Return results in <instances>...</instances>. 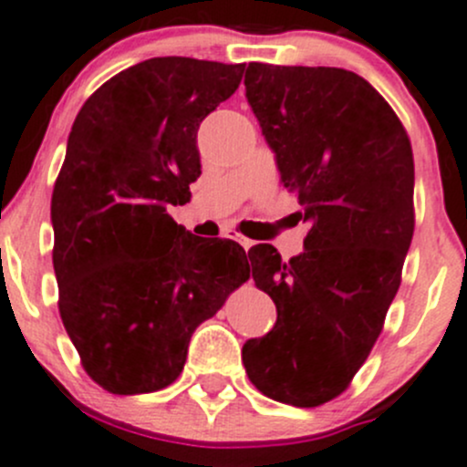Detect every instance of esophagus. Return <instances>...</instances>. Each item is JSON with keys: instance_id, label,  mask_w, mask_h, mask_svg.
<instances>
[{"instance_id": "obj_1", "label": "esophagus", "mask_w": 467, "mask_h": 467, "mask_svg": "<svg viewBox=\"0 0 467 467\" xmlns=\"http://www.w3.org/2000/svg\"><path fill=\"white\" fill-rule=\"evenodd\" d=\"M228 237H230V239H234V242H239V244H242V246L246 248V251H248V248L253 246V242H251V239H248V237H244V234H242V233H237V230H230V233H228Z\"/></svg>"}]
</instances>
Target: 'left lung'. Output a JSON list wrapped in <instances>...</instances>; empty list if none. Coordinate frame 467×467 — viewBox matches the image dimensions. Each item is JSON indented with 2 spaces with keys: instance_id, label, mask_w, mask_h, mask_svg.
Masks as SVG:
<instances>
[{
  "instance_id": "left-lung-1",
  "label": "left lung",
  "mask_w": 467,
  "mask_h": 467,
  "mask_svg": "<svg viewBox=\"0 0 467 467\" xmlns=\"http://www.w3.org/2000/svg\"><path fill=\"white\" fill-rule=\"evenodd\" d=\"M246 97L282 185L312 223L305 253L251 248L253 280L277 307L244 343L266 398L318 407L350 386L384 327L413 237V150L386 99L341 67L251 63Z\"/></svg>"
}]
</instances>
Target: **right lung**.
Returning <instances> with one entry per match:
<instances>
[{"mask_svg": "<svg viewBox=\"0 0 467 467\" xmlns=\"http://www.w3.org/2000/svg\"><path fill=\"white\" fill-rule=\"evenodd\" d=\"M244 65L164 56L83 103L51 194L58 312L86 373L115 395L176 381L194 329L251 277L246 251L169 216L201 176V121Z\"/></svg>", "mask_w": 467, "mask_h": 467, "instance_id": "right-lung-1", "label": "right lung"}]
</instances>
